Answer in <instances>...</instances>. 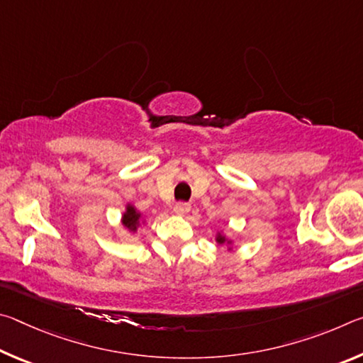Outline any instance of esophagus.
I'll return each instance as SVG.
<instances>
[{
	"label": "esophagus",
	"mask_w": 363,
	"mask_h": 363,
	"mask_svg": "<svg viewBox=\"0 0 363 363\" xmlns=\"http://www.w3.org/2000/svg\"><path fill=\"white\" fill-rule=\"evenodd\" d=\"M189 211H190V205H187V203H177L174 206V213L177 214V216H186Z\"/></svg>",
	"instance_id": "esophagus-1"
}]
</instances>
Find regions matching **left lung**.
Returning a JSON list of instances; mask_svg holds the SVG:
<instances>
[{
    "instance_id": "1",
    "label": "left lung",
    "mask_w": 363,
    "mask_h": 363,
    "mask_svg": "<svg viewBox=\"0 0 363 363\" xmlns=\"http://www.w3.org/2000/svg\"><path fill=\"white\" fill-rule=\"evenodd\" d=\"M214 240H216V243H219V245H225L227 250L232 251V243H233V240H232V238L227 237L223 230L216 233V238H214Z\"/></svg>"
}]
</instances>
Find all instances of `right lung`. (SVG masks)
<instances>
[{
  "mask_svg": "<svg viewBox=\"0 0 363 363\" xmlns=\"http://www.w3.org/2000/svg\"><path fill=\"white\" fill-rule=\"evenodd\" d=\"M147 218L140 213L136 206L133 203H126L125 205V211L121 214V225L130 233H136L140 227H143L147 220Z\"/></svg>",
  "mask_w": 363,
  "mask_h": 363,
  "instance_id": "1",
  "label": "right lung"
}]
</instances>
